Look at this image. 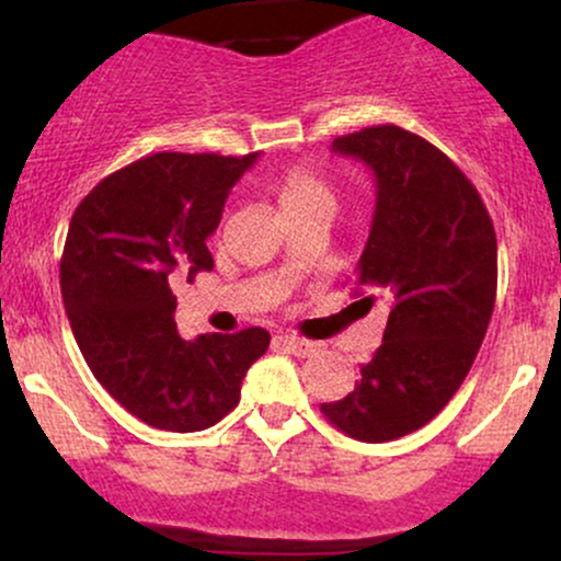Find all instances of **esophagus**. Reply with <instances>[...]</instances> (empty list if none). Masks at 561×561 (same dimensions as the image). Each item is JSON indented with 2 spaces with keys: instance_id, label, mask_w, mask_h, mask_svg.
<instances>
[{
  "instance_id": "1",
  "label": "esophagus",
  "mask_w": 561,
  "mask_h": 561,
  "mask_svg": "<svg viewBox=\"0 0 561 561\" xmlns=\"http://www.w3.org/2000/svg\"><path fill=\"white\" fill-rule=\"evenodd\" d=\"M274 345H279L282 351L293 353V356H300V358L311 356V353L317 351V343H311V340L295 337V334H276Z\"/></svg>"
}]
</instances>
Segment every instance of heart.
<instances>
[{"mask_svg":"<svg viewBox=\"0 0 561 561\" xmlns=\"http://www.w3.org/2000/svg\"><path fill=\"white\" fill-rule=\"evenodd\" d=\"M266 186L276 197L282 214L287 218L308 214V210L313 208L334 210V205H337V192H334V186L327 182L319 171H313L311 165H287V169L268 176Z\"/></svg>","mask_w":561,"mask_h":561,"instance_id":"b5f03b06","label":"heart"}]
</instances>
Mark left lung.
<instances>
[{
    "instance_id": "left-lung-1",
    "label": "left lung",
    "mask_w": 561,
    "mask_h": 561,
    "mask_svg": "<svg viewBox=\"0 0 561 561\" xmlns=\"http://www.w3.org/2000/svg\"><path fill=\"white\" fill-rule=\"evenodd\" d=\"M332 152L375 173V218L353 287L390 313L356 388L321 411L356 440H396L433 420L472 369L495 302V231L459 165L405 128H362L334 139Z\"/></svg>"
}]
</instances>
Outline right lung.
Listing matches in <instances>:
<instances>
[{
	"mask_svg": "<svg viewBox=\"0 0 561 561\" xmlns=\"http://www.w3.org/2000/svg\"><path fill=\"white\" fill-rule=\"evenodd\" d=\"M255 158L158 152L102 179L70 218L60 261L70 330L96 382L156 430L221 422L272 340L261 327L184 340L173 321V287L214 268L205 242Z\"/></svg>",
	"mask_w": 561,
	"mask_h": 561,
	"instance_id": "1",
	"label": "right lung"
}]
</instances>
